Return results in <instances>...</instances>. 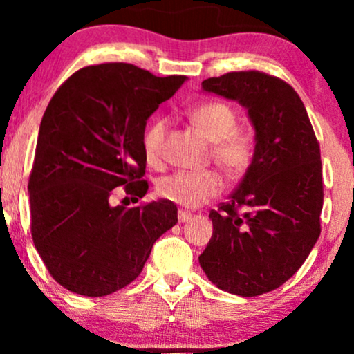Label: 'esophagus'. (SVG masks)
Listing matches in <instances>:
<instances>
[{"label": "esophagus", "mask_w": 354, "mask_h": 354, "mask_svg": "<svg viewBox=\"0 0 354 354\" xmlns=\"http://www.w3.org/2000/svg\"><path fill=\"white\" fill-rule=\"evenodd\" d=\"M188 219H191V213L189 211H185V209H180L178 211V221L180 223H186Z\"/></svg>", "instance_id": "obj_1"}]
</instances>
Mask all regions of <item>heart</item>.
<instances>
[{
    "mask_svg": "<svg viewBox=\"0 0 354 354\" xmlns=\"http://www.w3.org/2000/svg\"><path fill=\"white\" fill-rule=\"evenodd\" d=\"M189 121L211 141V156L214 163L230 178L243 176L253 160V145L245 133L238 131V116L230 104L221 101H208L189 111ZM168 129L165 118H156L145 129L143 154L151 166L161 165L163 141ZM223 189L221 176L213 169L205 171H174L163 176L156 191L165 200L196 208L213 200Z\"/></svg>",
    "mask_w": 354,
    "mask_h": 354,
    "instance_id": "obj_1",
    "label": "heart"
}]
</instances>
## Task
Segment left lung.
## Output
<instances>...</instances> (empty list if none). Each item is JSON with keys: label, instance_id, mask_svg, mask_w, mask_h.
Returning <instances> with one entry per match:
<instances>
[{"label": "left lung", "instance_id": "obj_1", "mask_svg": "<svg viewBox=\"0 0 354 354\" xmlns=\"http://www.w3.org/2000/svg\"><path fill=\"white\" fill-rule=\"evenodd\" d=\"M201 88L246 109L254 153L236 191L209 213L213 236L200 265L219 290L259 296L286 283L319 238V145L301 98L283 80L234 71Z\"/></svg>", "mask_w": 354, "mask_h": 354}]
</instances>
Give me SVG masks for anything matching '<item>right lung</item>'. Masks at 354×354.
Here are the masks:
<instances>
[{"instance_id":"right-lung-1","label":"right lung","mask_w":354,"mask_h":354,"mask_svg":"<svg viewBox=\"0 0 354 354\" xmlns=\"http://www.w3.org/2000/svg\"><path fill=\"white\" fill-rule=\"evenodd\" d=\"M185 81L96 64L71 75L48 104L28 183L31 236L50 274L73 293L98 298L135 281L154 241L178 223L168 200L126 208L109 198L118 186L146 194V121Z\"/></svg>"}]
</instances>
